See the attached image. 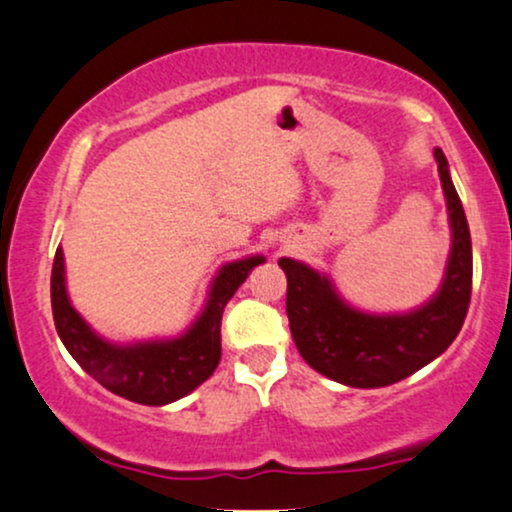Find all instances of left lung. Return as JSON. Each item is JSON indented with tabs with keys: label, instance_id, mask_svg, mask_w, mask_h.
<instances>
[{
	"label": "left lung",
	"instance_id": "8db88e82",
	"mask_svg": "<svg viewBox=\"0 0 512 512\" xmlns=\"http://www.w3.org/2000/svg\"><path fill=\"white\" fill-rule=\"evenodd\" d=\"M436 162L451 221V255L439 293L405 315H369L350 307L329 276L281 257L286 315L303 360L324 377L353 389H379L436 360L463 329L472 295V240L463 202L436 147Z\"/></svg>",
	"mask_w": 512,
	"mask_h": 512
}]
</instances>
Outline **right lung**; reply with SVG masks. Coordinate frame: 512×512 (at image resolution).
I'll return each instance as SVG.
<instances>
[{
	"label": "right lung",
	"mask_w": 512,
	"mask_h": 512,
	"mask_svg": "<svg viewBox=\"0 0 512 512\" xmlns=\"http://www.w3.org/2000/svg\"><path fill=\"white\" fill-rule=\"evenodd\" d=\"M262 262L264 257L255 255L224 264L209 288L205 310L183 336L119 346L97 336L73 310L66 293L64 252L57 248L52 264L54 326L73 360L107 391L140 405L174 403L195 391L217 369L224 307L240 283L248 279L252 267Z\"/></svg>",
	"instance_id": "obj_1"
}]
</instances>
